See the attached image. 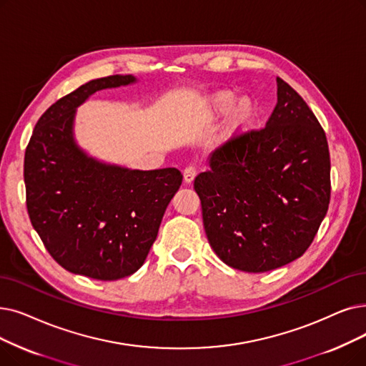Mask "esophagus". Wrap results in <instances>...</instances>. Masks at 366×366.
<instances>
[{
  "instance_id": "34e87169",
  "label": "esophagus",
  "mask_w": 366,
  "mask_h": 366,
  "mask_svg": "<svg viewBox=\"0 0 366 366\" xmlns=\"http://www.w3.org/2000/svg\"><path fill=\"white\" fill-rule=\"evenodd\" d=\"M196 178V167L194 166H188L184 169V182L185 184H192Z\"/></svg>"
}]
</instances>
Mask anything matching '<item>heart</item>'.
<instances>
[{
	"instance_id": "1",
	"label": "heart",
	"mask_w": 366,
	"mask_h": 366,
	"mask_svg": "<svg viewBox=\"0 0 366 366\" xmlns=\"http://www.w3.org/2000/svg\"><path fill=\"white\" fill-rule=\"evenodd\" d=\"M230 110L232 114L224 136L227 139H234L251 129V125L256 122L259 109L256 100L251 97H242L237 100L236 94L230 89L217 91L203 102V112L209 119L224 117Z\"/></svg>"
}]
</instances>
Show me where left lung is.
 Segmentation results:
<instances>
[{"mask_svg":"<svg viewBox=\"0 0 366 366\" xmlns=\"http://www.w3.org/2000/svg\"><path fill=\"white\" fill-rule=\"evenodd\" d=\"M264 129L227 142L197 174L203 226L217 256L244 272H267L304 254L330 200L326 134L304 99L277 77Z\"/></svg>","mask_w":366,"mask_h":366,"instance_id":"1","label":"left lung"}]
</instances>
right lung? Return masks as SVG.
Instances as JSON below:
<instances>
[{
  "instance_id": "add662e5",
  "label": "right lung",
  "mask_w": 366,
  "mask_h": 366,
  "mask_svg": "<svg viewBox=\"0 0 366 366\" xmlns=\"http://www.w3.org/2000/svg\"><path fill=\"white\" fill-rule=\"evenodd\" d=\"M132 74L94 79L54 103L25 151L31 224L71 274L114 281L134 274L182 184L178 169L133 170L103 163L74 140L76 109L94 92L132 85Z\"/></svg>"
}]
</instances>
